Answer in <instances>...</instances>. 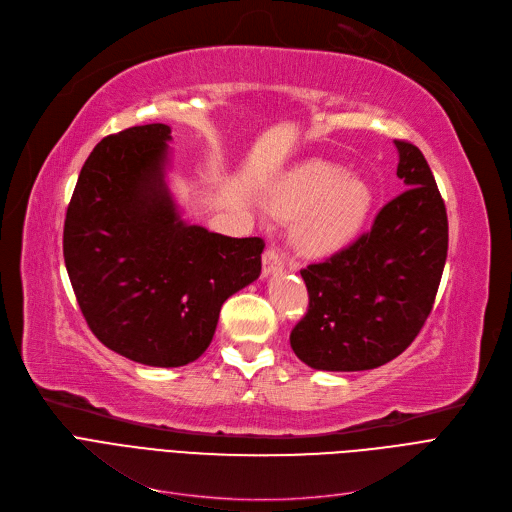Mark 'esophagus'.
I'll use <instances>...</instances> for the list:
<instances>
[{"instance_id": "obj_1", "label": "esophagus", "mask_w": 512, "mask_h": 512, "mask_svg": "<svg viewBox=\"0 0 512 512\" xmlns=\"http://www.w3.org/2000/svg\"><path fill=\"white\" fill-rule=\"evenodd\" d=\"M283 256H281V252L277 250V248H266L264 250V254H262V268H264V275H268V273H277V270H281L283 268Z\"/></svg>"}]
</instances>
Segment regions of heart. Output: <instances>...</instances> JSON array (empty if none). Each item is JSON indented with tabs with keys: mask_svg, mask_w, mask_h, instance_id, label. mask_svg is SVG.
I'll list each match as a JSON object with an SVG mask.
<instances>
[{
	"mask_svg": "<svg viewBox=\"0 0 512 512\" xmlns=\"http://www.w3.org/2000/svg\"><path fill=\"white\" fill-rule=\"evenodd\" d=\"M372 190L359 177L328 161H308L289 171L275 186L268 206L281 219L300 215L293 244L306 256H326L347 246L362 229Z\"/></svg>",
	"mask_w": 512,
	"mask_h": 512,
	"instance_id": "b5f03b06",
	"label": "heart"
}]
</instances>
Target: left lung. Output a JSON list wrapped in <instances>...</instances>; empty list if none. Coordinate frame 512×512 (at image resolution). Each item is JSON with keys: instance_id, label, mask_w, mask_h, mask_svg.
Wrapping results in <instances>:
<instances>
[{"instance_id": "obj_1", "label": "left lung", "mask_w": 512, "mask_h": 512, "mask_svg": "<svg viewBox=\"0 0 512 512\" xmlns=\"http://www.w3.org/2000/svg\"><path fill=\"white\" fill-rule=\"evenodd\" d=\"M395 144L405 190L378 210L370 231L299 270L310 302L289 341L310 368L384 366L415 341L434 308L448 252L446 206L422 150Z\"/></svg>"}]
</instances>
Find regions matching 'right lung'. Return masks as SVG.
Returning a JSON list of instances; mask_svg holds the SVG:
<instances>
[{"label": "right lung", "instance_id": "add662e5", "mask_svg": "<svg viewBox=\"0 0 512 512\" xmlns=\"http://www.w3.org/2000/svg\"><path fill=\"white\" fill-rule=\"evenodd\" d=\"M171 130L109 134L82 165L64 260L93 335L138 364L179 368L213 341L225 299L258 279L262 237L184 225L163 188Z\"/></svg>", "mask_w": 512, "mask_h": 512}]
</instances>
